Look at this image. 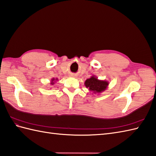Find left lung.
Here are the masks:
<instances>
[{
	"instance_id": "left-lung-1",
	"label": "left lung",
	"mask_w": 156,
	"mask_h": 156,
	"mask_svg": "<svg viewBox=\"0 0 156 156\" xmlns=\"http://www.w3.org/2000/svg\"><path fill=\"white\" fill-rule=\"evenodd\" d=\"M84 85L90 91L92 92L94 94H100L107 89L109 85V82L101 80L98 79L96 76H92L85 81Z\"/></svg>"
}]
</instances>
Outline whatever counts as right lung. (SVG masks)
Instances as JSON below:
<instances>
[{"label": "right lung", "instance_id": "right-lung-1", "mask_svg": "<svg viewBox=\"0 0 156 156\" xmlns=\"http://www.w3.org/2000/svg\"><path fill=\"white\" fill-rule=\"evenodd\" d=\"M57 80H58V78H56V79L54 78H52L51 80H50V84H51V85H54V83H55Z\"/></svg>", "mask_w": 156, "mask_h": 156}]
</instances>
